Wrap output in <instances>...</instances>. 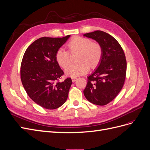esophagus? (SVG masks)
Returning <instances> with one entry per match:
<instances>
[{"label": "esophagus", "mask_w": 150, "mask_h": 150, "mask_svg": "<svg viewBox=\"0 0 150 150\" xmlns=\"http://www.w3.org/2000/svg\"><path fill=\"white\" fill-rule=\"evenodd\" d=\"M71 79L72 81V82H75V81L78 79V78H77L76 77H72V78H71Z\"/></svg>", "instance_id": "esophagus-1"}]
</instances>
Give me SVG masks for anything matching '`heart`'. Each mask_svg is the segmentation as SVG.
Here are the masks:
<instances>
[{"label":"heart","instance_id":"obj_1","mask_svg":"<svg viewBox=\"0 0 150 150\" xmlns=\"http://www.w3.org/2000/svg\"><path fill=\"white\" fill-rule=\"evenodd\" d=\"M69 51L73 52L79 51L76 64H71L70 54L66 50L59 48L56 52V60L61 67L66 68V74L71 77H77L84 74L87 72L90 66L92 68L97 67L100 63L103 50L101 44L97 42H92L87 38L74 36L67 44Z\"/></svg>","mask_w":150,"mask_h":150}]
</instances>
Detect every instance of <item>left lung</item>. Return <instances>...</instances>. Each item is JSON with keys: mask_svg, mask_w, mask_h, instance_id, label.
I'll use <instances>...</instances> for the list:
<instances>
[{"mask_svg": "<svg viewBox=\"0 0 150 150\" xmlns=\"http://www.w3.org/2000/svg\"><path fill=\"white\" fill-rule=\"evenodd\" d=\"M84 36L96 40L103 50L98 67L88 77L84 94L91 103L104 106L112 101L123 87L127 66L125 54L116 39L105 32L96 30Z\"/></svg>", "mask_w": 150, "mask_h": 150, "instance_id": "left-lung-1", "label": "left lung"}]
</instances>
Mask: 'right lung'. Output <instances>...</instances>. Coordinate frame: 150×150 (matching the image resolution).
I'll use <instances>...</instances> for the list:
<instances>
[{
	"instance_id": "add662e5",
	"label": "right lung",
	"mask_w": 150,
	"mask_h": 150,
	"mask_svg": "<svg viewBox=\"0 0 150 150\" xmlns=\"http://www.w3.org/2000/svg\"><path fill=\"white\" fill-rule=\"evenodd\" d=\"M70 37L40 38L26 49L21 66V79L32 100L47 110L61 106L67 99L72 84L56 60V52Z\"/></svg>"
}]
</instances>
